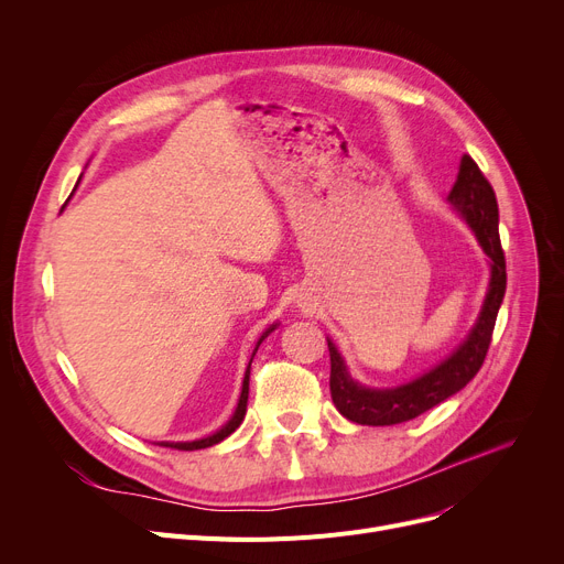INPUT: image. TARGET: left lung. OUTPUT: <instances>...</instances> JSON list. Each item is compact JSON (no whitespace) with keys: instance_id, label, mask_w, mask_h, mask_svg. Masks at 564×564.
I'll return each instance as SVG.
<instances>
[{"instance_id":"8db88e82","label":"left lung","mask_w":564,"mask_h":564,"mask_svg":"<svg viewBox=\"0 0 564 564\" xmlns=\"http://www.w3.org/2000/svg\"><path fill=\"white\" fill-rule=\"evenodd\" d=\"M448 203L468 224L473 235H476V240L482 247L489 262V285L478 319L470 327L468 336L441 364H436L434 368L419 377H413L411 381L400 383V387L387 389L364 387V383L354 379L347 370L343 354L338 351L334 340L327 338L332 357V400L336 409L351 423L379 427L416 419L427 409L462 391L466 383L478 375L487 357L496 315L502 304V297H506L508 274L506 256H502L498 237L496 194L482 171L478 169V164L468 155H464L459 162V173L448 194Z\"/></svg>"}]
</instances>
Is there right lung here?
I'll return each mask as SVG.
<instances>
[{"mask_svg":"<svg viewBox=\"0 0 564 564\" xmlns=\"http://www.w3.org/2000/svg\"><path fill=\"white\" fill-rule=\"evenodd\" d=\"M276 327H279V324H272V327H270V329H264V332H262V336L258 338L256 349H253L251 359H249V366H247V372H245V379H242V393H240V400H237V406H235V411H232V416L228 419V423H226V425H221L217 432L203 436V438H196V441H160V446H164V448H177V451H200V448H210V446H215V443L224 441L226 436H230L237 427L242 425V421H245V413H247V400H249V375H251V361H253V357H256V351H258L260 343H262L267 336H270Z\"/></svg>","mask_w":564,"mask_h":564,"instance_id":"1","label":"right lung"}]
</instances>
